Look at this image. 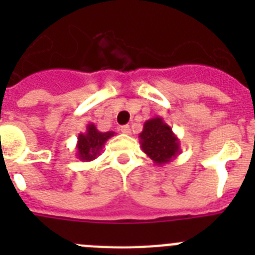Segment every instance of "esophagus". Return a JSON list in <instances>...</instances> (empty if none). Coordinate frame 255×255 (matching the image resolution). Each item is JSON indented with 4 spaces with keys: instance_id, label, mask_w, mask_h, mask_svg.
I'll use <instances>...</instances> for the list:
<instances>
[{
    "instance_id": "1",
    "label": "esophagus",
    "mask_w": 255,
    "mask_h": 255,
    "mask_svg": "<svg viewBox=\"0 0 255 255\" xmlns=\"http://www.w3.org/2000/svg\"><path fill=\"white\" fill-rule=\"evenodd\" d=\"M121 131H123L124 134H126V135H130V134H131V129H130V126H129V125L121 126Z\"/></svg>"
}]
</instances>
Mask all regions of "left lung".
Instances as JSON below:
<instances>
[{
  "instance_id": "8db88e82",
  "label": "left lung",
  "mask_w": 255,
  "mask_h": 255,
  "mask_svg": "<svg viewBox=\"0 0 255 255\" xmlns=\"http://www.w3.org/2000/svg\"><path fill=\"white\" fill-rule=\"evenodd\" d=\"M139 138L143 152L157 166L168 163L181 152L179 138L173 134L171 126L159 116L144 123L143 131L139 134Z\"/></svg>"
}]
</instances>
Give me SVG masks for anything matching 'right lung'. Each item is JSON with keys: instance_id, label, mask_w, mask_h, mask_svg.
Masks as SVG:
<instances>
[{"instance_id": "1", "label": "right lung", "mask_w": 255, "mask_h": 255, "mask_svg": "<svg viewBox=\"0 0 255 255\" xmlns=\"http://www.w3.org/2000/svg\"><path fill=\"white\" fill-rule=\"evenodd\" d=\"M115 131L102 132L97 129L93 123L88 124L85 132L78 135L76 143V155L83 162H91L96 159L102 152L105 143L114 136Z\"/></svg>"}]
</instances>
